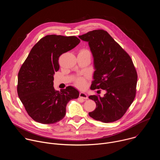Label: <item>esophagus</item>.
I'll list each match as a JSON object with an SVG mask.
<instances>
[{
  "label": "esophagus",
  "instance_id": "esophagus-1",
  "mask_svg": "<svg viewBox=\"0 0 160 160\" xmlns=\"http://www.w3.org/2000/svg\"><path fill=\"white\" fill-rule=\"evenodd\" d=\"M79 97L82 98V99H88L87 95L84 92H80V94H79Z\"/></svg>",
  "mask_w": 160,
  "mask_h": 160
}]
</instances>
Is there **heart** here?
Instances as JSON below:
<instances>
[{"mask_svg": "<svg viewBox=\"0 0 160 160\" xmlns=\"http://www.w3.org/2000/svg\"><path fill=\"white\" fill-rule=\"evenodd\" d=\"M79 53H80V54H90V51L88 49H81ZM76 83H77V85H78V87H79L81 88H85V86H86V83H87L85 79L83 78H78L77 80Z\"/></svg>", "mask_w": 160, "mask_h": 160, "instance_id": "heart-1", "label": "heart"}]
</instances>
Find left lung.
I'll use <instances>...</instances> for the list:
<instances>
[{"instance_id": "8db88e82", "label": "left lung", "mask_w": 160, "mask_h": 160, "mask_svg": "<svg viewBox=\"0 0 160 160\" xmlns=\"http://www.w3.org/2000/svg\"><path fill=\"white\" fill-rule=\"evenodd\" d=\"M78 37L88 43L95 71L90 88L106 91L103 98L90 96L96 109L88 112L93 119L110 123L120 119L133 102L138 74L130 56L103 30H95Z\"/></svg>"}]
</instances>
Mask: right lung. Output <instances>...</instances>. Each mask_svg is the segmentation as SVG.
Wrapping results in <instances>:
<instances>
[{
    "label": "right lung",
    "mask_w": 160,
    "mask_h": 160,
    "mask_svg": "<svg viewBox=\"0 0 160 160\" xmlns=\"http://www.w3.org/2000/svg\"><path fill=\"white\" fill-rule=\"evenodd\" d=\"M75 36L49 35L32 49L18 73V94L28 115L42 124H52L66 115L67 103L77 99L79 92L68 86L60 92L54 88V75L59 69V58L75 48Z\"/></svg>",
    "instance_id": "add662e5"
}]
</instances>
